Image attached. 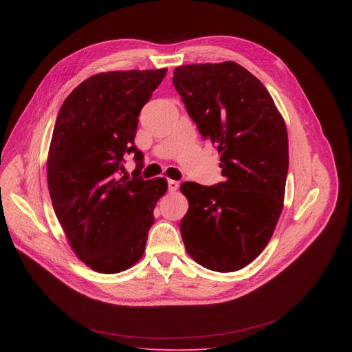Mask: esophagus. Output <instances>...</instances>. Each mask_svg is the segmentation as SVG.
<instances>
[{"instance_id": "1", "label": "esophagus", "mask_w": 352, "mask_h": 352, "mask_svg": "<svg viewBox=\"0 0 352 352\" xmlns=\"http://www.w3.org/2000/svg\"><path fill=\"white\" fill-rule=\"evenodd\" d=\"M178 187H179V182H178V181H175V179H168V190H170L171 192H175V191L178 190Z\"/></svg>"}]
</instances>
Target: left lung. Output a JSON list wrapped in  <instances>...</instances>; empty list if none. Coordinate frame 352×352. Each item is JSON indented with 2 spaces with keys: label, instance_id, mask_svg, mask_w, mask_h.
<instances>
[{
  "label": "left lung",
  "instance_id": "obj_1",
  "mask_svg": "<svg viewBox=\"0 0 352 352\" xmlns=\"http://www.w3.org/2000/svg\"><path fill=\"white\" fill-rule=\"evenodd\" d=\"M173 82L201 137L217 146L226 178L212 187L181 184L184 245L202 267L238 271L264 251L284 207L285 121L263 82L236 63L181 65Z\"/></svg>",
  "mask_w": 352,
  "mask_h": 352
}]
</instances>
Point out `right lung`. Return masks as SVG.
<instances>
[{
  "label": "right lung",
  "instance_id": "1",
  "mask_svg": "<svg viewBox=\"0 0 352 352\" xmlns=\"http://www.w3.org/2000/svg\"><path fill=\"white\" fill-rule=\"evenodd\" d=\"M166 68L100 72L65 98L47 158L52 207L80 260L101 274L137 264L154 224L165 178L118 175L125 154L135 153L138 116Z\"/></svg>",
  "mask_w": 352,
  "mask_h": 352
}]
</instances>
